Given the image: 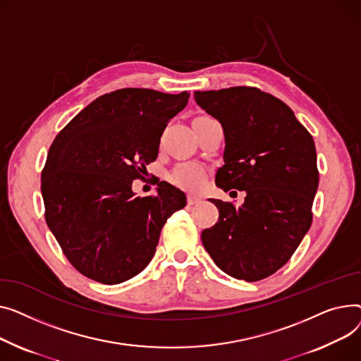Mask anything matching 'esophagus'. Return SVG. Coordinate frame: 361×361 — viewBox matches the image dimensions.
<instances>
[{"mask_svg": "<svg viewBox=\"0 0 361 361\" xmlns=\"http://www.w3.org/2000/svg\"><path fill=\"white\" fill-rule=\"evenodd\" d=\"M202 200L198 198V197H194V195H189L188 197V205H195V204H200Z\"/></svg>", "mask_w": 361, "mask_h": 361, "instance_id": "34e87169", "label": "esophagus"}]
</instances>
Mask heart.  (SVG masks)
<instances>
[{
    "instance_id": "heart-1",
    "label": "heart",
    "mask_w": 361,
    "mask_h": 361,
    "mask_svg": "<svg viewBox=\"0 0 361 361\" xmlns=\"http://www.w3.org/2000/svg\"><path fill=\"white\" fill-rule=\"evenodd\" d=\"M208 172L207 169L195 161L180 163L175 167V171L171 173V182L185 190H200L207 180Z\"/></svg>"
}]
</instances>
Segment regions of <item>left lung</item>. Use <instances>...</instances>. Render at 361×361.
Wrapping results in <instances>:
<instances>
[{
	"label": "left lung",
	"mask_w": 361,
	"mask_h": 361,
	"mask_svg": "<svg viewBox=\"0 0 361 361\" xmlns=\"http://www.w3.org/2000/svg\"><path fill=\"white\" fill-rule=\"evenodd\" d=\"M224 130L216 185L245 190V202L211 200L219 221L202 230L205 250L230 277L259 281L291 258L312 224L319 183L312 135L288 106L257 87L195 92Z\"/></svg>",
	"instance_id": "obj_1"
}]
</instances>
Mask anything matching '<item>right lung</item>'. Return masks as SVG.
I'll use <instances>...</instances> for the list:
<instances>
[{
    "mask_svg": "<svg viewBox=\"0 0 361 361\" xmlns=\"http://www.w3.org/2000/svg\"><path fill=\"white\" fill-rule=\"evenodd\" d=\"M188 92L121 89L93 100L55 137L44 171L45 220L84 277L119 284L152 261L166 220L186 205L178 188L135 197L133 180L157 159L167 122Z\"/></svg>",
    "mask_w": 361,
    "mask_h": 361,
    "instance_id": "add662e5",
    "label": "right lung"
}]
</instances>
